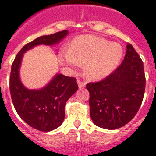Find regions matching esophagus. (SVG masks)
<instances>
[{"label": "esophagus", "mask_w": 156, "mask_h": 156, "mask_svg": "<svg viewBox=\"0 0 156 156\" xmlns=\"http://www.w3.org/2000/svg\"><path fill=\"white\" fill-rule=\"evenodd\" d=\"M78 88H83V87H85V85H86V83L81 81V80H78Z\"/></svg>", "instance_id": "obj_1"}]
</instances>
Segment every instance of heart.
<instances>
[{
  "mask_svg": "<svg viewBox=\"0 0 156 156\" xmlns=\"http://www.w3.org/2000/svg\"><path fill=\"white\" fill-rule=\"evenodd\" d=\"M123 57V48L117 42L93 35L79 36L70 47L61 51L62 62L73 68L84 65L85 73L94 80L107 77L117 68Z\"/></svg>",
  "mask_w": 156,
  "mask_h": 156,
  "instance_id": "b5f03b06",
  "label": "heart"
}]
</instances>
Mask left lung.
I'll use <instances>...</instances> for the list:
<instances>
[{"instance_id":"left-lung-1","label":"left lung","mask_w":156,"mask_h":156,"mask_svg":"<svg viewBox=\"0 0 156 156\" xmlns=\"http://www.w3.org/2000/svg\"><path fill=\"white\" fill-rule=\"evenodd\" d=\"M122 63L102 81L89 83L90 116L94 124L106 129L123 127L137 114L144 98V64L128 43Z\"/></svg>"}]
</instances>
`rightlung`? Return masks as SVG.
Instances as JSON below:
<instances>
[{
	"label": "right lung",
	"instance_id": "right-lung-1",
	"mask_svg": "<svg viewBox=\"0 0 156 156\" xmlns=\"http://www.w3.org/2000/svg\"><path fill=\"white\" fill-rule=\"evenodd\" d=\"M68 34L64 30L54 34L41 36L26 44L12 65L10 92L16 111L27 124L43 132L59 127L64 120L66 102L78 89L77 79L57 73L40 89H28L20 79V68L26 51L38 45L53 46Z\"/></svg>",
	"mask_w": 156,
	"mask_h": 156
}]
</instances>
